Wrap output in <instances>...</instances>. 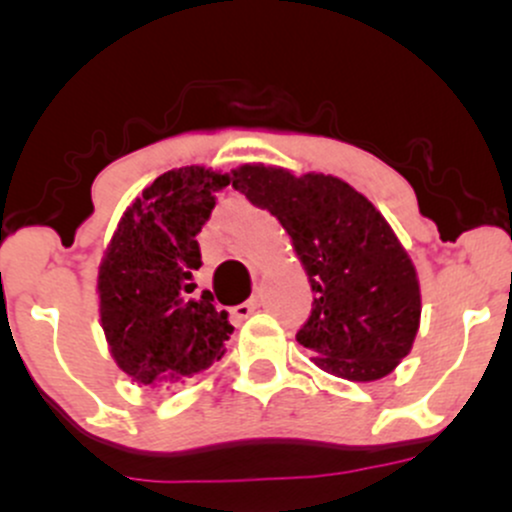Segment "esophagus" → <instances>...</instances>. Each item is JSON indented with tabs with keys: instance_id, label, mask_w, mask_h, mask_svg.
<instances>
[{
	"instance_id": "34e87169",
	"label": "esophagus",
	"mask_w": 512,
	"mask_h": 512,
	"mask_svg": "<svg viewBox=\"0 0 512 512\" xmlns=\"http://www.w3.org/2000/svg\"><path fill=\"white\" fill-rule=\"evenodd\" d=\"M260 305H262V296H260V293H257V296H252L248 303L238 305V308L233 310V315H238V317H248V315L255 313V310L260 308Z\"/></svg>"
}]
</instances>
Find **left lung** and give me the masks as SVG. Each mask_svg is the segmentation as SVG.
Here are the masks:
<instances>
[{"mask_svg": "<svg viewBox=\"0 0 512 512\" xmlns=\"http://www.w3.org/2000/svg\"><path fill=\"white\" fill-rule=\"evenodd\" d=\"M233 187L289 233L313 289L296 339L325 373L373 383L399 366L421 322V286L385 216L349 182L325 173L243 163Z\"/></svg>", "mask_w": 512, "mask_h": 512, "instance_id": "8db88e82", "label": "left lung"}]
</instances>
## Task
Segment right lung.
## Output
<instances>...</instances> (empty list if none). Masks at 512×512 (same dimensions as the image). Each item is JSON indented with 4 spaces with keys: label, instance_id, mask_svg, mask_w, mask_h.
I'll use <instances>...</instances> for the list:
<instances>
[{
    "label": "right lung",
    "instance_id": "obj_1",
    "mask_svg": "<svg viewBox=\"0 0 512 512\" xmlns=\"http://www.w3.org/2000/svg\"><path fill=\"white\" fill-rule=\"evenodd\" d=\"M231 175L182 166L158 175L125 209L98 264V315L110 356L137 385L173 387L223 356L233 334L214 296H197V233Z\"/></svg>",
    "mask_w": 512,
    "mask_h": 512
}]
</instances>
